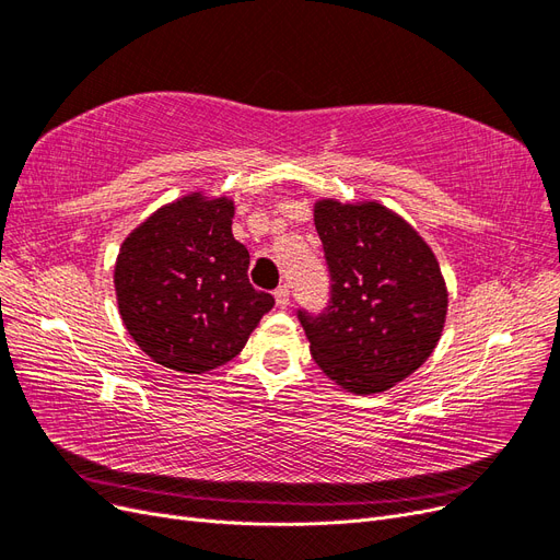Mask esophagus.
<instances>
[{
	"label": "esophagus",
	"instance_id": "1",
	"mask_svg": "<svg viewBox=\"0 0 560 560\" xmlns=\"http://www.w3.org/2000/svg\"><path fill=\"white\" fill-rule=\"evenodd\" d=\"M287 303H290V287L280 284L276 290V306L278 308H287Z\"/></svg>",
	"mask_w": 560,
	"mask_h": 560
}]
</instances>
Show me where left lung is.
<instances>
[{
	"instance_id": "8db88e82",
	"label": "left lung",
	"mask_w": 560,
	"mask_h": 560,
	"mask_svg": "<svg viewBox=\"0 0 560 560\" xmlns=\"http://www.w3.org/2000/svg\"><path fill=\"white\" fill-rule=\"evenodd\" d=\"M315 229L329 301L319 313L296 311L313 360L350 393H383L411 376L442 336V268L428 243L378 202L319 200Z\"/></svg>"
}]
</instances>
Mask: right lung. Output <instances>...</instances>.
I'll return each mask as SVG.
<instances>
[{
	"label": "right lung",
	"instance_id": "add662e5",
	"mask_svg": "<svg viewBox=\"0 0 560 560\" xmlns=\"http://www.w3.org/2000/svg\"><path fill=\"white\" fill-rule=\"evenodd\" d=\"M229 198L186 196L151 214L118 252L121 319L151 360L202 374L238 354L276 299L254 290Z\"/></svg>",
	"mask_w": 560,
	"mask_h": 560
}]
</instances>
